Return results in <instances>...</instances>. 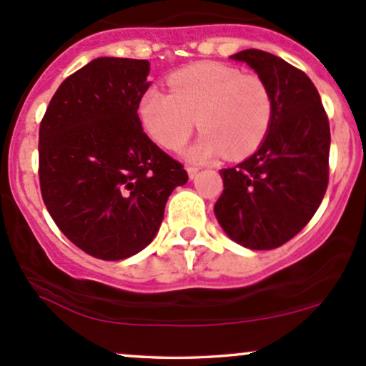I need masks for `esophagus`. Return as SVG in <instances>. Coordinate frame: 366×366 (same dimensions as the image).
<instances>
[{
	"mask_svg": "<svg viewBox=\"0 0 366 366\" xmlns=\"http://www.w3.org/2000/svg\"><path fill=\"white\" fill-rule=\"evenodd\" d=\"M197 172H199V167H194V165L187 167V174H189V177H191V179L196 177Z\"/></svg>",
	"mask_w": 366,
	"mask_h": 366,
	"instance_id": "1",
	"label": "esophagus"
}]
</instances>
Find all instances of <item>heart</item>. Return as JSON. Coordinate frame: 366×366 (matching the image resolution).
<instances>
[{
    "instance_id": "1",
    "label": "heart",
    "mask_w": 366,
    "mask_h": 366,
    "mask_svg": "<svg viewBox=\"0 0 366 366\" xmlns=\"http://www.w3.org/2000/svg\"><path fill=\"white\" fill-rule=\"evenodd\" d=\"M169 91L151 87L139 102L144 129L163 148L177 151L192 130L203 136L187 157L207 162L227 153L244 158L262 144L274 115V99L258 75L222 63L201 61L169 77Z\"/></svg>"
}]
</instances>
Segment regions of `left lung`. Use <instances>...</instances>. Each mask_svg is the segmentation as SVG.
<instances>
[{"instance_id":"8db88e82","label":"left lung","mask_w":366,"mask_h":366,"mask_svg":"<svg viewBox=\"0 0 366 366\" xmlns=\"http://www.w3.org/2000/svg\"><path fill=\"white\" fill-rule=\"evenodd\" d=\"M267 84L274 115L258 151L220 170L215 203L227 236L249 249L285 244L312 220L329 186V117L303 70L262 49L232 54Z\"/></svg>"}]
</instances>
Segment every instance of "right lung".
<instances>
[{
	"mask_svg": "<svg viewBox=\"0 0 366 366\" xmlns=\"http://www.w3.org/2000/svg\"><path fill=\"white\" fill-rule=\"evenodd\" d=\"M148 60L96 58L61 82L39 125V186L66 239L117 262L157 236L169 196L187 182L137 115Z\"/></svg>",
	"mask_w": 366,
	"mask_h": 366,
	"instance_id": "1",
	"label": "right lung"
}]
</instances>
